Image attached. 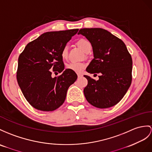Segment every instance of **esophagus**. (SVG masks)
<instances>
[{
	"instance_id": "obj_1",
	"label": "esophagus",
	"mask_w": 152,
	"mask_h": 152,
	"mask_svg": "<svg viewBox=\"0 0 152 152\" xmlns=\"http://www.w3.org/2000/svg\"><path fill=\"white\" fill-rule=\"evenodd\" d=\"M77 76H78V77H82L83 75L82 73H77Z\"/></svg>"
}]
</instances>
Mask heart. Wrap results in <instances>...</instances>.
<instances>
[{
    "label": "heart",
    "instance_id": "1",
    "mask_svg": "<svg viewBox=\"0 0 152 152\" xmlns=\"http://www.w3.org/2000/svg\"><path fill=\"white\" fill-rule=\"evenodd\" d=\"M78 45L84 52H87L88 50H91V44L88 40L86 39H80L77 41ZM61 56L62 58L66 59L68 57V46L67 45L64 46L62 48L61 51ZM86 64L83 62H72L66 65V68L68 69L72 70L73 72L77 73H80L83 72L84 69L86 68Z\"/></svg>",
    "mask_w": 152,
    "mask_h": 152
}]
</instances>
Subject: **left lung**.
<instances>
[{
	"label": "left lung",
	"instance_id": "1",
	"mask_svg": "<svg viewBox=\"0 0 152 152\" xmlns=\"http://www.w3.org/2000/svg\"><path fill=\"white\" fill-rule=\"evenodd\" d=\"M91 44L94 58L86 68L101 73L96 81L88 80L84 94L87 101L98 108H108L119 102L132 80V58L123 40L102 28H83L79 31ZM97 75V74H95Z\"/></svg>",
	"mask_w": 152,
	"mask_h": 152
}]
</instances>
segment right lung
Returning <instances> with one entry per match:
<instances>
[{
  "label": "right lung",
  "mask_w": 152,
  "mask_h": 152,
  "mask_svg": "<svg viewBox=\"0 0 152 152\" xmlns=\"http://www.w3.org/2000/svg\"><path fill=\"white\" fill-rule=\"evenodd\" d=\"M78 30L44 33L29 42L20 54L17 82L24 97L34 108L52 112L64 103L68 88L77 79V74L68 69L54 78L51 74L64 70L61 51Z\"/></svg>",
  "instance_id": "right-lung-1"
}]
</instances>
